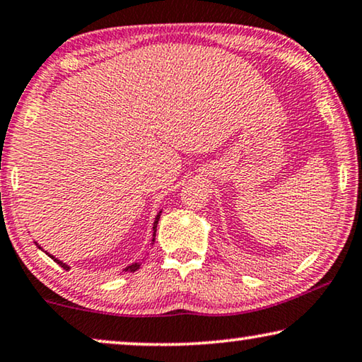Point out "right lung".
Here are the masks:
<instances>
[{"label": "right lung", "instance_id": "add662e5", "mask_svg": "<svg viewBox=\"0 0 362 362\" xmlns=\"http://www.w3.org/2000/svg\"><path fill=\"white\" fill-rule=\"evenodd\" d=\"M159 218H160V213H159V215H157L156 221H154V238H156V228H157V223H159ZM152 241H154V239H152ZM35 246H39V244H35ZM39 247H40V246H39ZM50 257H52L54 261L57 262L60 267H64L65 271H69V266H67V264H64L62 261H59V259H55L54 256H50ZM139 267H141V264H139V262H134V264H131V266L126 267V269H124V272H134V271H137V269H139Z\"/></svg>", "mask_w": 362, "mask_h": 362}]
</instances>
